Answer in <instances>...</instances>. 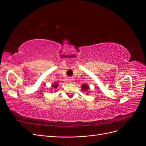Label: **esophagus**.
<instances>
[{"instance_id": "34e87169", "label": "esophagus", "mask_w": 146, "mask_h": 146, "mask_svg": "<svg viewBox=\"0 0 146 146\" xmlns=\"http://www.w3.org/2000/svg\"><path fill=\"white\" fill-rule=\"evenodd\" d=\"M72 80H73V79H72L71 77H69V78H68V80H69V82H71Z\"/></svg>"}]
</instances>
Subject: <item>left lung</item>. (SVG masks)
<instances>
[{
    "instance_id": "1",
    "label": "left lung",
    "mask_w": 146,
    "mask_h": 146,
    "mask_svg": "<svg viewBox=\"0 0 146 146\" xmlns=\"http://www.w3.org/2000/svg\"><path fill=\"white\" fill-rule=\"evenodd\" d=\"M82 88L83 91H86V90H88V88H89V86H88V85H86V84H83V85H82Z\"/></svg>"
}]
</instances>
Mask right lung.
Here are the masks:
<instances>
[{
	"mask_svg": "<svg viewBox=\"0 0 146 146\" xmlns=\"http://www.w3.org/2000/svg\"><path fill=\"white\" fill-rule=\"evenodd\" d=\"M58 86V85H57V83H54V85H52V88H57V86Z\"/></svg>",
	"mask_w": 146,
	"mask_h": 146,
	"instance_id": "add662e5",
	"label": "right lung"
}]
</instances>
